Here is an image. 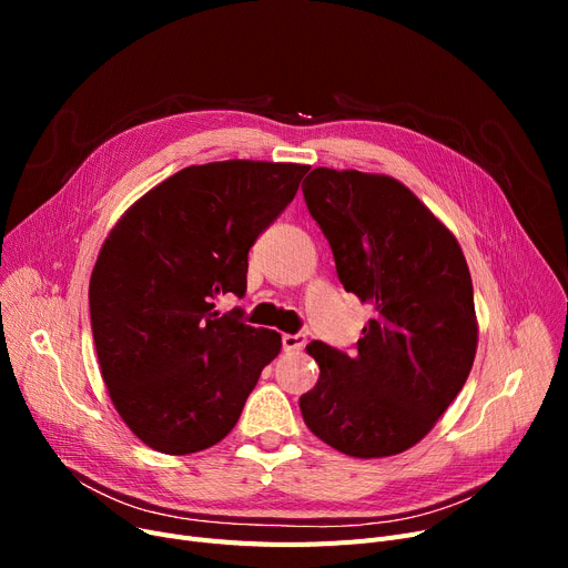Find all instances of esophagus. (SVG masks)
Listing matches in <instances>:
<instances>
[{
    "instance_id": "1",
    "label": "esophagus",
    "mask_w": 568,
    "mask_h": 568,
    "mask_svg": "<svg viewBox=\"0 0 568 568\" xmlns=\"http://www.w3.org/2000/svg\"><path fill=\"white\" fill-rule=\"evenodd\" d=\"M306 345V334H285L283 336V349L285 352H296Z\"/></svg>"
}]
</instances>
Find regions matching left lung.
Returning a JSON list of instances; mask_svg holds the SVG:
<instances>
[{"label": "left lung", "mask_w": 568, "mask_h": 568, "mask_svg": "<svg viewBox=\"0 0 568 568\" xmlns=\"http://www.w3.org/2000/svg\"><path fill=\"white\" fill-rule=\"evenodd\" d=\"M304 200L345 292L375 308L354 352L306 349L320 379L300 398L313 435L354 458L414 446L460 394L476 352L465 255L409 189L392 176L315 168Z\"/></svg>", "instance_id": "8db88e82"}]
</instances>
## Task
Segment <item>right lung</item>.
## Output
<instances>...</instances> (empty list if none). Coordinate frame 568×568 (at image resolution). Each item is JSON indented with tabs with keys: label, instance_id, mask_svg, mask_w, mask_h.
<instances>
[{
	"label": "right lung",
	"instance_id": "1",
	"mask_svg": "<svg viewBox=\"0 0 568 568\" xmlns=\"http://www.w3.org/2000/svg\"><path fill=\"white\" fill-rule=\"evenodd\" d=\"M308 165L221 161L179 170L108 234L89 283L110 398L152 449H209L239 422L281 334L219 315L246 294L248 251L294 200Z\"/></svg>",
	"mask_w": 568,
	"mask_h": 568
}]
</instances>
